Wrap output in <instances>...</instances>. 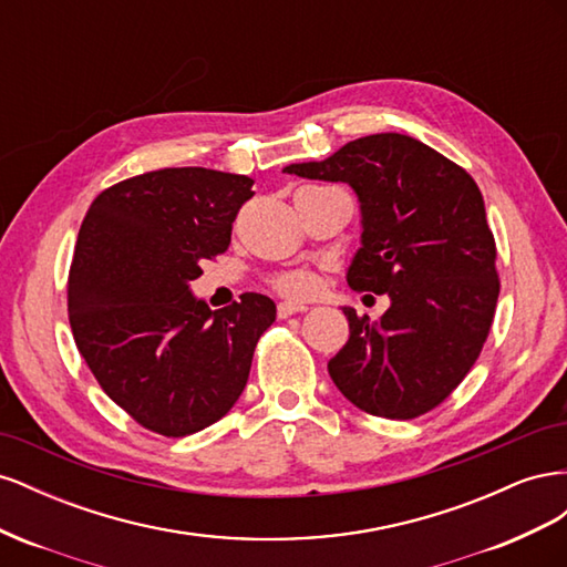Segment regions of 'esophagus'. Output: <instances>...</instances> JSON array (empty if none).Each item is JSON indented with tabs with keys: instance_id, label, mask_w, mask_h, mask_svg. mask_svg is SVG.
<instances>
[{
	"instance_id": "esophagus-1",
	"label": "esophagus",
	"mask_w": 567,
	"mask_h": 567,
	"mask_svg": "<svg viewBox=\"0 0 567 567\" xmlns=\"http://www.w3.org/2000/svg\"><path fill=\"white\" fill-rule=\"evenodd\" d=\"M305 310H307L305 305H300V302H290V300H284V302H279V305H277V312H279V317H281V319H286V317H290V315L305 312Z\"/></svg>"
}]
</instances>
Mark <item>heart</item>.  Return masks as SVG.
Returning <instances> with one entry per match:
<instances>
[{
  "label": "heart",
  "mask_w": 567,
  "mask_h": 567,
  "mask_svg": "<svg viewBox=\"0 0 567 567\" xmlns=\"http://www.w3.org/2000/svg\"><path fill=\"white\" fill-rule=\"evenodd\" d=\"M274 286H277L284 296L290 298H307L317 290V277L307 269H293V271H284L274 279Z\"/></svg>",
  "instance_id": "obj_1"
}]
</instances>
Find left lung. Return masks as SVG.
<instances>
[{
  "instance_id": "8db88e82",
  "label": "left lung",
  "mask_w": 567,
  "mask_h": 567,
  "mask_svg": "<svg viewBox=\"0 0 567 567\" xmlns=\"http://www.w3.org/2000/svg\"><path fill=\"white\" fill-rule=\"evenodd\" d=\"M284 173L352 186L362 246L348 284L390 298L379 321L342 307L350 338L329 362L336 388L383 419L435 409L475 364L499 298L496 246L477 184L435 148L398 132L362 136Z\"/></svg>"
}]
</instances>
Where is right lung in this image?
I'll return each instance as SVG.
<instances>
[{
  "label": "right lung",
  "instance_id": "add662e5",
  "mask_svg": "<svg viewBox=\"0 0 567 567\" xmlns=\"http://www.w3.org/2000/svg\"><path fill=\"white\" fill-rule=\"evenodd\" d=\"M252 194L246 175L165 167L101 192L82 219L68 277L75 346L109 398L153 433L186 437L225 416L277 319L267 296L213 312L188 286L229 248Z\"/></svg>",
  "mask_w": 567,
  "mask_h": 567
}]
</instances>
